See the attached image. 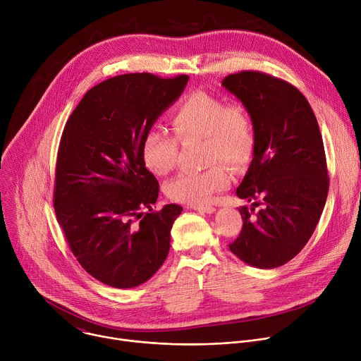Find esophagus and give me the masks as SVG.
Masks as SVG:
<instances>
[{
	"mask_svg": "<svg viewBox=\"0 0 361 361\" xmlns=\"http://www.w3.org/2000/svg\"><path fill=\"white\" fill-rule=\"evenodd\" d=\"M191 209L195 212H200V213H205V214H212L216 212V207H213V205H192Z\"/></svg>",
	"mask_w": 361,
	"mask_h": 361,
	"instance_id": "obj_1",
	"label": "esophagus"
}]
</instances>
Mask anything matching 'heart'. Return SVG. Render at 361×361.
Masks as SVG:
<instances>
[{"label": "heart", "mask_w": 361, "mask_h": 361, "mask_svg": "<svg viewBox=\"0 0 361 361\" xmlns=\"http://www.w3.org/2000/svg\"><path fill=\"white\" fill-rule=\"evenodd\" d=\"M173 130L180 141L205 138L207 161L223 160L234 169L244 167L255 149V130L243 102L224 97L194 92L184 98L171 116ZM145 167L156 176L174 170L178 159V141L163 130L147 131L141 144ZM228 169L216 163L201 173H183L166 185V194L190 205L207 204L214 192L230 185Z\"/></svg>", "instance_id": "obj_1"}]
</instances>
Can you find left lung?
Instances as JSON below:
<instances>
[{
    "instance_id": "8db88e82",
    "label": "left lung",
    "mask_w": 361,
    "mask_h": 361,
    "mask_svg": "<svg viewBox=\"0 0 361 361\" xmlns=\"http://www.w3.org/2000/svg\"><path fill=\"white\" fill-rule=\"evenodd\" d=\"M248 110L255 130L252 160L237 195L240 235L228 247L257 269H276L302 250L316 230L329 192L323 138L305 97L291 84L259 71L223 80ZM262 205L253 214V207Z\"/></svg>"
}]
</instances>
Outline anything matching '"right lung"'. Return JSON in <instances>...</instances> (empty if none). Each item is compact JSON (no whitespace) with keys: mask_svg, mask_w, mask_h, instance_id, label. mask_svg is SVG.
Wrapping results in <instances>:
<instances>
[{"mask_svg":"<svg viewBox=\"0 0 361 361\" xmlns=\"http://www.w3.org/2000/svg\"><path fill=\"white\" fill-rule=\"evenodd\" d=\"M187 82L188 75L149 73L109 78L87 91L64 127L56 167L57 221L81 267L107 286L137 287L169 255L170 231L183 209L167 204L152 212L160 188L145 169L141 144Z\"/></svg>","mask_w":361,"mask_h":361,"instance_id":"right-lung-1","label":"right lung"}]
</instances>
